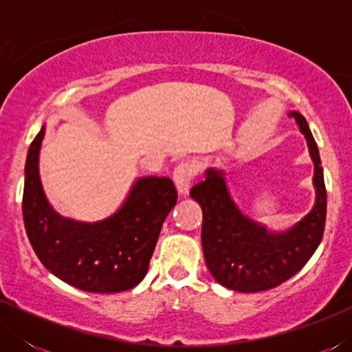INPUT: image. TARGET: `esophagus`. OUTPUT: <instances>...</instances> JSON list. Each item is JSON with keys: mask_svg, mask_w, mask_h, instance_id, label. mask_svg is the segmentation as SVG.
I'll return each instance as SVG.
<instances>
[{"mask_svg": "<svg viewBox=\"0 0 352 352\" xmlns=\"http://www.w3.org/2000/svg\"><path fill=\"white\" fill-rule=\"evenodd\" d=\"M197 175V166L194 162H181L179 165L175 168L173 171V181H175L176 189L179 194H187L189 192L190 182L194 181V177Z\"/></svg>", "mask_w": 352, "mask_h": 352, "instance_id": "esophagus-1", "label": "esophagus"}]
</instances>
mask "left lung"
Instances as JSON below:
<instances>
[{"instance_id":"1","label":"left lung","mask_w":352,"mask_h":352,"mask_svg":"<svg viewBox=\"0 0 352 352\" xmlns=\"http://www.w3.org/2000/svg\"><path fill=\"white\" fill-rule=\"evenodd\" d=\"M305 134L314 162L316 204L301 221L283 232H271L237 208L224 173L208 168L205 181L190 189L204 211L201 247L216 282L230 290L256 293L280 285L300 272L319 247L325 229L327 190L320 155L306 118L290 112Z\"/></svg>"}]
</instances>
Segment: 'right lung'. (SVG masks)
<instances>
[{"label": "right lung", "instance_id": "obj_1", "mask_svg": "<svg viewBox=\"0 0 352 352\" xmlns=\"http://www.w3.org/2000/svg\"><path fill=\"white\" fill-rule=\"evenodd\" d=\"M45 126L25 163L22 213L36 256L47 271L91 293H118L146 277L162 224L177 201L170 177H139L112 216L81 223L56 213L43 192L40 148Z\"/></svg>", "mask_w": 352, "mask_h": 352}]
</instances>
